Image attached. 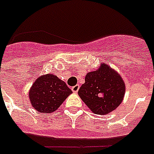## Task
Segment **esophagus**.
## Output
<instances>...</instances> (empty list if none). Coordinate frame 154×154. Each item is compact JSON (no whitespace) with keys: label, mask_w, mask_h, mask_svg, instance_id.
Returning <instances> with one entry per match:
<instances>
[{"label":"esophagus","mask_w":154,"mask_h":154,"mask_svg":"<svg viewBox=\"0 0 154 154\" xmlns=\"http://www.w3.org/2000/svg\"><path fill=\"white\" fill-rule=\"evenodd\" d=\"M79 84H77L75 86H74L71 88V90H72L74 92H77L79 91Z\"/></svg>","instance_id":"obj_1"}]
</instances>
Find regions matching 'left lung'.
Returning a JSON list of instances; mask_svg holds the SVG:
<instances>
[{"label":"left lung","mask_w":154,"mask_h":154,"mask_svg":"<svg viewBox=\"0 0 154 154\" xmlns=\"http://www.w3.org/2000/svg\"><path fill=\"white\" fill-rule=\"evenodd\" d=\"M79 96L96 114L114 111L123 100L125 84L115 70L106 64L87 74L85 83L79 88Z\"/></svg>","instance_id":"8db88e82"}]
</instances>
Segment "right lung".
<instances>
[{"instance_id": "obj_1", "label": "right lung", "mask_w": 154, "mask_h": 154, "mask_svg": "<svg viewBox=\"0 0 154 154\" xmlns=\"http://www.w3.org/2000/svg\"><path fill=\"white\" fill-rule=\"evenodd\" d=\"M72 93L64 81L53 74L40 76L29 90L32 106L40 113L56 111Z\"/></svg>"}]
</instances>
